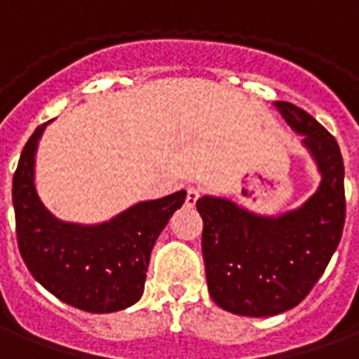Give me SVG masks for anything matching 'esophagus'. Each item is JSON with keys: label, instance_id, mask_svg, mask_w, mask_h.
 Here are the masks:
<instances>
[{"label": "esophagus", "instance_id": "esophagus-1", "mask_svg": "<svg viewBox=\"0 0 359 359\" xmlns=\"http://www.w3.org/2000/svg\"><path fill=\"white\" fill-rule=\"evenodd\" d=\"M202 194V188L200 187H188L187 188V205H196L198 198Z\"/></svg>", "mask_w": 359, "mask_h": 359}]
</instances>
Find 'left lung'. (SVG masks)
Listing matches in <instances>:
<instances>
[{
	"label": "left lung",
	"mask_w": 359,
	"mask_h": 359,
	"mask_svg": "<svg viewBox=\"0 0 359 359\" xmlns=\"http://www.w3.org/2000/svg\"><path fill=\"white\" fill-rule=\"evenodd\" d=\"M275 107L302 134L321 184L298 210L265 217L226 198L202 196V254L208 288L219 308L269 317L298 306L331 262L346 217L344 163L337 140L309 113L288 102Z\"/></svg>",
	"instance_id": "1"
}]
</instances>
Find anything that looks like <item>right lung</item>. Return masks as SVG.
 <instances>
[{
    "label": "right lung",
    "mask_w": 359,
    "mask_h": 359,
    "mask_svg": "<svg viewBox=\"0 0 359 359\" xmlns=\"http://www.w3.org/2000/svg\"><path fill=\"white\" fill-rule=\"evenodd\" d=\"M46 125L28 138L13 175L20 256L46 290L73 308L90 313L128 308L140 300L151 248L187 192L134 203L100 225L59 221L34 184L36 149Z\"/></svg>",
    "instance_id": "add662e5"
}]
</instances>
